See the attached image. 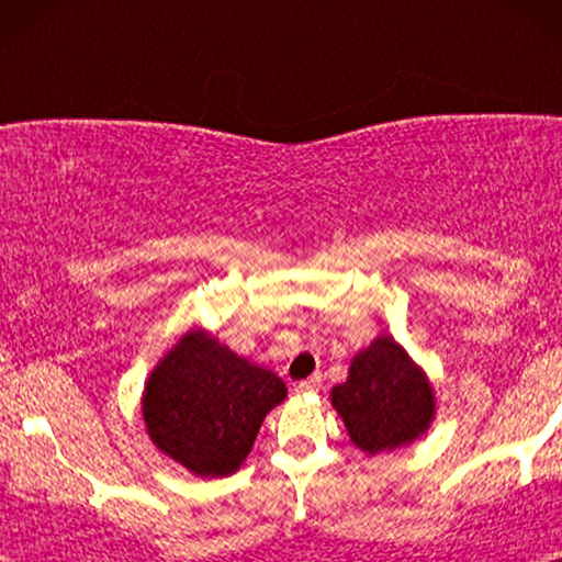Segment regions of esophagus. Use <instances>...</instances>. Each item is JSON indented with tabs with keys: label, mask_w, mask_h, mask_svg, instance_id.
<instances>
[{
	"label": "esophagus",
	"mask_w": 562,
	"mask_h": 562,
	"mask_svg": "<svg viewBox=\"0 0 562 562\" xmlns=\"http://www.w3.org/2000/svg\"><path fill=\"white\" fill-rule=\"evenodd\" d=\"M319 386H322V375L314 373V375H310V379L299 381L294 389L299 391V394H314V391H319Z\"/></svg>",
	"instance_id": "1"
}]
</instances>
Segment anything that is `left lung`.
Here are the masks:
<instances>
[{
	"label": "left lung",
	"instance_id": "8db88e82",
	"mask_svg": "<svg viewBox=\"0 0 562 562\" xmlns=\"http://www.w3.org/2000/svg\"><path fill=\"white\" fill-rule=\"evenodd\" d=\"M333 404L350 440L371 456L419 437L435 409L425 375L391 337L358 352L348 381L333 389Z\"/></svg>",
	"mask_w": 562,
	"mask_h": 562
}]
</instances>
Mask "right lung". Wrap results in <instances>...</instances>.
Masks as SVG:
<instances>
[{
    "instance_id": "add662e5",
    "label": "right lung",
    "mask_w": 562,
    "mask_h": 562,
    "mask_svg": "<svg viewBox=\"0 0 562 562\" xmlns=\"http://www.w3.org/2000/svg\"><path fill=\"white\" fill-rule=\"evenodd\" d=\"M279 375L250 366L217 340L189 335L160 360L145 389L150 440L196 475L235 473L260 422L283 402Z\"/></svg>"
}]
</instances>
